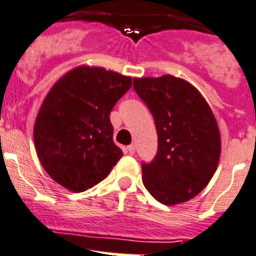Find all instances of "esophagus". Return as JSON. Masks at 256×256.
Wrapping results in <instances>:
<instances>
[{
  "instance_id": "1",
  "label": "esophagus",
  "mask_w": 256,
  "mask_h": 256,
  "mask_svg": "<svg viewBox=\"0 0 256 256\" xmlns=\"http://www.w3.org/2000/svg\"><path fill=\"white\" fill-rule=\"evenodd\" d=\"M126 152H128L130 155H134V144H130V146H126Z\"/></svg>"
}]
</instances>
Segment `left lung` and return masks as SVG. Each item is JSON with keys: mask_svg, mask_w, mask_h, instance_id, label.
<instances>
[{"mask_svg": "<svg viewBox=\"0 0 256 256\" xmlns=\"http://www.w3.org/2000/svg\"><path fill=\"white\" fill-rule=\"evenodd\" d=\"M134 89L158 132L156 156L142 163V183L166 206L192 199L208 184L220 156L212 110L191 84L170 74L134 78Z\"/></svg>", "mask_w": 256, "mask_h": 256, "instance_id": "8db88e82", "label": "left lung"}]
</instances>
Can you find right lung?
<instances>
[{
    "label": "right lung",
    "instance_id": "add662e5",
    "mask_svg": "<svg viewBox=\"0 0 256 256\" xmlns=\"http://www.w3.org/2000/svg\"><path fill=\"white\" fill-rule=\"evenodd\" d=\"M132 86L130 77L80 66L53 85L34 124L38 159L54 182L73 192L104 180L122 150L110 114Z\"/></svg>",
    "mask_w": 256,
    "mask_h": 256
}]
</instances>
